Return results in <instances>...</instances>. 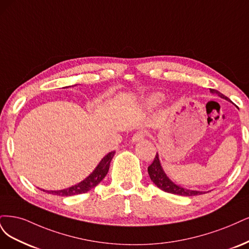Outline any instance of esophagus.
Returning a JSON list of instances; mask_svg holds the SVG:
<instances>
[{
    "instance_id": "34e87169",
    "label": "esophagus",
    "mask_w": 249,
    "mask_h": 249,
    "mask_svg": "<svg viewBox=\"0 0 249 249\" xmlns=\"http://www.w3.org/2000/svg\"><path fill=\"white\" fill-rule=\"evenodd\" d=\"M146 135H147V134H146V132L143 131V130H139V131H136V132L133 134V136H132V142H140V141L143 140V138H145Z\"/></svg>"
}]
</instances>
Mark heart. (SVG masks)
Returning a JSON list of instances; mask_svg holds the SVG:
<instances>
[{
    "instance_id": "b5f03b06",
    "label": "heart",
    "mask_w": 249,
    "mask_h": 249,
    "mask_svg": "<svg viewBox=\"0 0 249 249\" xmlns=\"http://www.w3.org/2000/svg\"><path fill=\"white\" fill-rule=\"evenodd\" d=\"M159 100H160L159 96H151L150 99H149V102H150L151 104H155V103H157Z\"/></svg>"
}]
</instances>
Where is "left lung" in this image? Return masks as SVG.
Wrapping results in <instances>:
<instances>
[{"label":"left lung","instance_id":"left-lung-1","mask_svg":"<svg viewBox=\"0 0 249 249\" xmlns=\"http://www.w3.org/2000/svg\"><path fill=\"white\" fill-rule=\"evenodd\" d=\"M211 92L216 93L221 98L229 100L228 97H226V96L221 94L220 92H218L217 90L211 89ZM148 173H149L151 180L153 181L155 185L158 188H160L165 192H170V194H173V195H179V196H198V195H204L205 194V192H203V191H196V190L185 189V188L180 187L178 185H176L175 183H173L170 179L166 177V175L162 171V167H161V165H160L159 159H158V154H156V156L153 160V162H152L148 166Z\"/></svg>","mask_w":249,"mask_h":249}]
</instances>
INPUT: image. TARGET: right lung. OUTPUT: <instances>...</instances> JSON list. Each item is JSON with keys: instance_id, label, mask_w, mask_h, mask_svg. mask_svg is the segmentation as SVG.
Wrapping results in <instances>:
<instances>
[{"instance_id": "right-lung-1", "label": "right lung", "mask_w": 249, "mask_h": 249, "mask_svg": "<svg viewBox=\"0 0 249 249\" xmlns=\"http://www.w3.org/2000/svg\"><path fill=\"white\" fill-rule=\"evenodd\" d=\"M115 155V151L110 152L107 156H104L103 159L100 161V163L97 165V167L95 168V171L89 176V177L86 178L84 181L81 183L76 184V185L66 188V189H62V190H46L47 194H52L54 196H76V195H81V194H86V192L90 191L92 188H94L96 185L102 181V179L106 177L108 168H109V163L111 161Z\"/></svg>"}]
</instances>
